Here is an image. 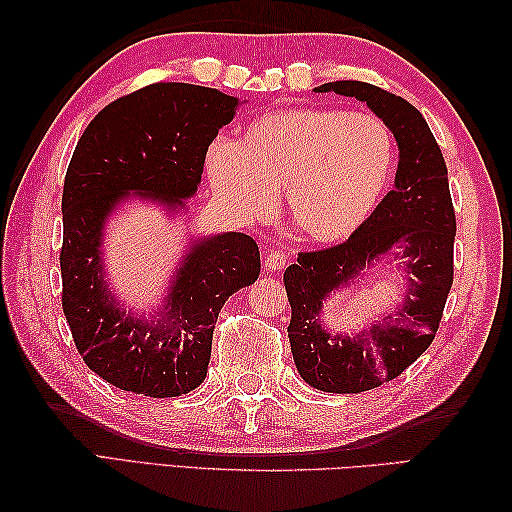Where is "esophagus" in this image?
Returning a JSON list of instances; mask_svg holds the SVG:
<instances>
[{"instance_id": "esophagus-1", "label": "esophagus", "mask_w": 512, "mask_h": 512, "mask_svg": "<svg viewBox=\"0 0 512 512\" xmlns=\"http://www.w3.org/2000/svg\"><path fill=\"white\" fill-rule=\"evenodd\" d=\"M264 264H266V270L275 273V270H281L286 266V255L281 253V250H268L264 257Z\"/></svg>"}]
</instances>
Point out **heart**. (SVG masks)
<instances>
[{
	"mask_svg": "<svg viewBox=\"0 0 512 512\" xmlns=\"http://www.w3.org/2000/svg\"><path fill=\"white\" fill-rule=\"evenodd\" d=\"M394 138L374 114L299 107L255 118L237 143L206 154L215 193L239 220H259L286 189L292 228L317 244L350 237L385 193Z\"/></svg>",
	"mask_w": 512,
	"mask_h": 512,
	"instance_id": "1",
	"label": "heart"
}]
</instances>
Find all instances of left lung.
Here are the masks:
<instances>
[{
    "label": "left lung",
    "instance_id": "obj_1",
    "mask_svg": "<svg viewBox=\"0 0 512 512\" xmlns=\"http://www.w3.org/2000/svg\"><path fill=\"white\" fill-rule=\"evenodd\" d=\"M314 92L365 103L398 145L394 189L376 211L347 242L301 253L284 273L297 372L314 389L358 394L400 376L436 336L453 284L455 213L442 151L416 107L363 81L323 83ZM394 261L406 279L397 306L352 337L328 329L322 303Z\"/></svg>",
    "mask_w": 512,
    "mask_h": 512
}]
</instances>
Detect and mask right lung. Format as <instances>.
Returning <instances> with one entry per match:
<instances>
[{"label":"right lung","instance_id":"obj_1","mask_svg":"<svg viewBox=\"0 0 512 512\" xmlns=\"http://www.w3.org/2000/svg\"><path fill=\"white\" fill-rule=\"evenodd\" d=\"M239 103L202 85L154 83L107 105L76 143L61 200V301L85 365L118 389L173 398L200 387L217 314L259 277L253 237H191L160 308L145 317L125 308L105 270L114 213L132 200L158 204L171 217L187 213L206 151Z\"/></svg>","mask_w":512,"mask_h":512}]
</instances>
